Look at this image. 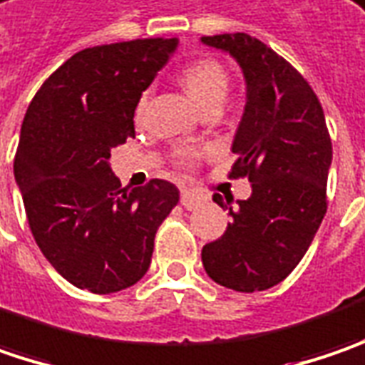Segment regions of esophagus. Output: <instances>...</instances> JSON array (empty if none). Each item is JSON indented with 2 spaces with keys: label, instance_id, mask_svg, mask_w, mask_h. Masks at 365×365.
Returning a JSON list of instances; mask_svg holds the SVG:
<instances>
[{
  "label": "esophagus",
  "instance_id": "34e87169",
  "mask_svg": "<svg viewBox=\"0 0 365 365\" xmlns=\"http://www.w3.org/2000/svg\"><path fill=\"white\" fill-rule=\"evenodd\" d=\"M204 202H206V198H204L202 194H196V192H192V190H183L182 192V206L183 208H187V210L198 208Z\"/></svg>",
  "mask_w": 365,
  "mask_h": 365
}]
</instances>
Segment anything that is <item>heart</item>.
Segmentation results:
<instances>
[{
  "mask_svg": "<svg viewBox=\"0 0 365 365\" xmlns=\"http://www.w3.org/2000/svg\"><path fill=\"white\" fill-rule=\"evenodd\" d=\"M182 86L200 110L218 108L229 96L230 75L220 61L206 56L183 69Z\"/></svg>",
  "mask_w": 365,
  "mask_h": 365,
  "instance_id": "b5f03b06",
  "label": "heart"
}]
</instances>
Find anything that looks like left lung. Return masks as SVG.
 <instances>
[{
    "instance_id": "1",
    "label": "left lung",
    "mask_w": 365,
    "mask_h": 365,
    "mask_svg": "<svg viewBox=\"0 0 365 365\" xmlns=\"http://www.w3.org/2000/svg\"><path fill=\"white\" fill-rule=\"evenodd\" d=\"M202 42L229 53L245 77L230 178L251 182V196L229 208L232 222L225 235L204 245L202 263L216 284L259 292L292 272L323 222L331 136L309 81L262 40L235 32ZM214 202L225 208L222 196L214 194Z\"/></svg>"
}]
</instances>
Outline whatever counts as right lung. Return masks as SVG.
<instances>
[{
	"label": "right lung",
	"instance_id": "right-lung-1",
	"mask_svg": "<svg viewBox=\"0 0 365 365\" xmlns=\"http://www.w3.org/2000/svg\"><path fill=\"white\" fill-rule=\"evenodd\" d=\"M178 38H138L79 51L26 110L14 175L42 255L73 286L110 294L151 265L155 232L178 204L165 180L122 187L110 151L135 138L143 91Z\"/></svg>",
	"mask_w": 365,
	"mask_h": 365
}]
</instances>
